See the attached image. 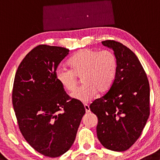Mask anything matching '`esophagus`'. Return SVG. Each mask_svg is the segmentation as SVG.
I'll return each instance as SVG.
<instances>
[{"label":"esophagus","instance_id":"esophagus-1","mask_svg":"<svg viewBox=\"0 0 160 160\" xmlns=\"http://www.w3.org/2000/svg\"><path fill=\"white\" fill-rule=\"evenodd\" d=\"M84 108L85 109V112H86L88 113V112H90V109L89 105H87V104H85V105H84Z\"/></svg>","mask_w":160,"mask_h":160}]
</instances>
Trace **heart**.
I'll list each match as a JSON object with an SVG mask.
<instances>
[{"mask_svg": "<svg viewBox=\"0 0 160 160\" xmlns=\"http://www.w3.org/2000/svg\"><path fill=\"white\" fill-rule=\"evenodd\" d=\"M70 67H59L55 72L58 82L66 90L72 91L78 84V77L84 83L71 93L72 98L83 103L89 102L98 92L105 93L110 89L115 80L117 58L112 52H100L92 48H83L68 61Z\"/></svg>", "mask_w": 160, "mask_h": 160, "instance_id": "obj_1", "label": "heart"}]
</instances>
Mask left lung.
I'll return each instance as SVG.
<instances>
[{"label":"left lung","instance_id":"left-lung-1","mask_svg":"<svg viewBox=\"0 0 160 160\" xmlns=\"http://www.w3.org/2000/svg\"><path fill=\"white\" fill-rule=\"evenodd\" d=\"M117 58L115 80L102 98L90 105L98 117L97 135L105 148L123 152L138 140L149 116V85L138 57L125 45L105 40Z\"/></svg>","mask_w":160,"mask_h":160}]
</instances>
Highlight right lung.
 <instances>
[{
  "instance_id": "right-lung-1",
  "label": "right lung",
  "mask_w": 160,
  "mask_h": 160,
  "mask_svg": "<svg viewBox=\"0 0 160 160\" xmlns=\"http://www.w3.org/2000/svg\"><path fill=\"white\" fill-rule=\"evenodd\" d=\"M69 51L40 45L28 53L15 75L12 102L20 130L32 148L49 158L71 148L85 113L82 103L70 98L55 77Z\"/></svg>"
}]
</instances>
